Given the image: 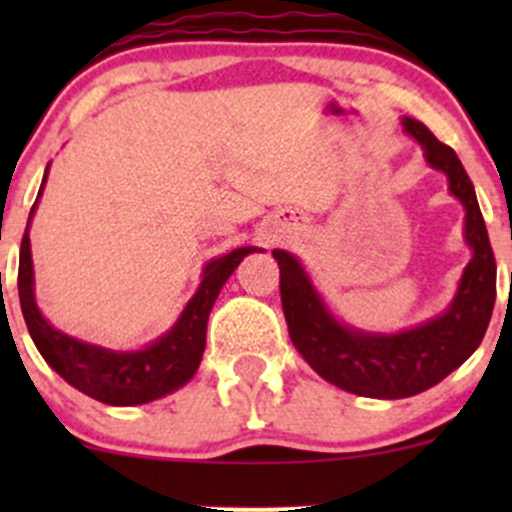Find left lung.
I'll use <instances>...</instances> for the list:
<instances>
[{"label":"left lung","instance_id":"8db88e82","mask_svg":"<svg viewBox=\"0 0 512 512\" xmlns=\"http://www.w3.org/2000/svg\"><path fill=\"white\" fill-rule=\"evenodd\" d=\"M401 128L421 146L426 163L446 175L448 193L466 210L463 240L471 262L441 314L401 332L352 327L324 302L297 255L272 250L280 265L289 339L297 352L324 381L366 399H406L446 379L480 347L495 304V257L471 178L456 151L421 121L404 116Z\"/></svg>","mask_w":512,"mask_h":512}]
</instances>
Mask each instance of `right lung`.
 <instances>
[{
	"label": "right lung",
	"mask_w": 512,
	"mask_h": 512,
	"mask_svg": "<svg viewBox=\"0 0 512 512\" xmlns=\"http://www.w3.org/2000/svg\"><path fill=\"white\" fill-rule=\"evenodd\" d=\"M46 175H49V165H46L39 195L29 213L22 252H19V302H22L24 322H27L39 354L66 384L108 406H141L183 389L193 379L200 359H203L208 317L213 312L220 289L230 280L237 265L252 252H262V247H237V250L205 262L195 294L188 299L173 327L153 342L138 349H123V352L84 342V339L56 329L36 304L29 227H32L41 193H44Z\"/></svg>",
	"instance_id": "add662e5"
}]
</instances>
